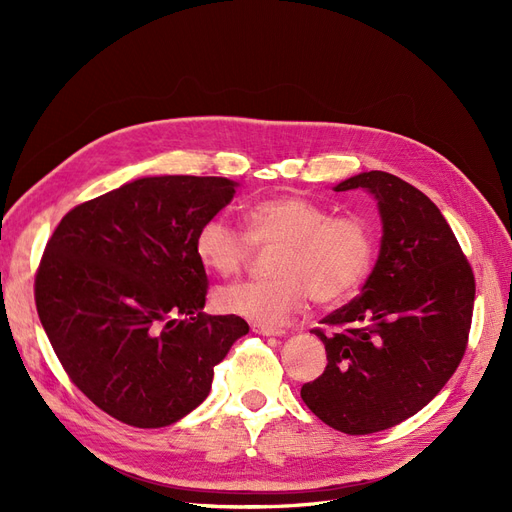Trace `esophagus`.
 <instances>
[{
  "label": "esophagus",
  "instance_id": "1",
  "mask_svg": "<svg viewBox=\"0 0 512 512\" xmlns=\"http://www.w3.org/2000/svg\"><path fill=\"white\" fill-rule=\"evenodd\" d=\"M252 331L258 335H282L284 329L282 327H273V324H260V322H252L250 324Z\"/></svg>",
  "mask_w": 512,
  "mask_h": 512
}]
</instances>
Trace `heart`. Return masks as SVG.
<instances>
[{
  "label": "heart",
  "mask_w": 512,
  "mask_h": 512,
  "mask_svg": "<svg viewBox=\"0 0 512 512\" xmlns=\"http://www.w3.org/2000/svg\"><path fill=\"white\" fill-rule=\"evenodd\" d=\"M247 237L222 218L196 230L200 262L222 277L237 275L250 260L252 245H275L267 280L222 288L215 294L220 312L254 322H282L312 299L337 305L359 290L374 269L376 230L363 215H333L305 196L258 200L245 211Z\"/></svg>",
  "instance_id": "1"
}]
</instances>
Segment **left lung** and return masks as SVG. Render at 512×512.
<instances>
[{
	"label": "left lung",
	"mask_w": 512,
	"mask_h": 512,
	"mask_svg": "<svg viewBox=\"0 0 512 512\" xmlns=\"http://www.w3.org/2000/svg\"><path fill=\"white\" fill-rule=\"evenodd\" d=\"M378 200L382 243L356 299L314 329L327 350L322 376L301 386L322 423L365 436L425 408L468 348L474 273L440 209L395 175L369 170L335 185Z\"/></svg>",
	"instance_id": "left-lung-1"
}]
</instances>
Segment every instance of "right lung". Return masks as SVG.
<instances>
[{
	"instance_id": "right-lung-1",
	"label": "right lung",
	"mask_w": 512,
	"mask_h": 512,
	"mask_svg": "<svg viewBox=\"0 0 512 512\" xmlns=\"http://www.w3.org/2000/svg\"><path fill=\"white\" fill-rule=\"evenodd\" d=\"M226 177H143L70 209L44 247L34 297L68 378L117 421L177 423L250 331L203 314L196 230L235 196Z\"/></svg>"
}]
</instances>
